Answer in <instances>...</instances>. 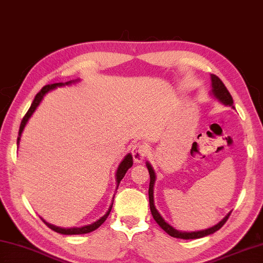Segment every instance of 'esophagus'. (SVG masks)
<instances>
[{"label": "esophagus", "instance_id": "esophagus-1", "mask_svg": "<svg viewBox=\"0 0 263 263\" xmlns=\"http://www.w3.org/2000/svg\"><path fill=\"white\" fill-rule=\"evenodd\" d=\"M147 154V148L145 145H141V144H136L135 146L132 147V157H133V160L137 164H139L144 160L145 156Z\"/></svg>", "mask_w": 263, "mask_h": 263}]
</instances>
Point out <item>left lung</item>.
Masks as SVG:
<instances>
[{
  "label": "left lung",
  "mask_w": 263,
  "mask_h": 263,
  "mask_svg": "<svg viewBox=\"0 0 263 263\" xmlns=\"http://www.w3.org/2000/svg\"><path fill=\"white\" fill-rule=\"evenodd\" d=\"M211 81H212L211 95L213 96L215 99H218L220 103H222L223 105L234 107V105H233L232 96H231V93L228 92V90L226 89V86H224V84L221 82V79H220L218 76H215V74L212 73L211 74ZM146 166H147V170H148V173H149V187H148L149 210H151L152 216H153V219L156 220V222L159 224V226L162 229H164V231L167 233L168 235L173 236V237H178V239H185V240L200 239V237L211 235V234H213V233H215L216 231H219V229L223 226L224 222L227 221L229 215H231V212H229V213L226 216H224L221 221H219L218 223L214 224V226L210 227V228L201 229V231L182 232V231H178V229L171 226L170 223H167L164 219H162V216L160 215L159 212L157 211L156 206H154V195H153V193H154V182H156V172H154L152 165L149 164L148 161H146Z\"/></svg>",
  "instance_id": "8db88e82"
}]
</instances>
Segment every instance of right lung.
Here are the masks:
<instances>
[{
	"label": "right lung",
	"mask_w": 263,
	"mask_h": 263,
	"mask_svg": "<svg viewBox=\"0 0 263 263\" xmlns=\"http://www.w3.org/2000/svg\"><path fill=\"white\" fill-rule=\"evenodd\" d=\"M81 79H74V81H69V82H65V83H53V84H50V85H47L44 86L43 89H42L39 93H37L35 96V99L34 102H32L30 109L28 110L27 115L23 117L22 122H21V125H20V131H18V137H17V146L20 145V140H21V137H22V133L24 131V127H26V125L28 124L29 119L31 118V116L34 115V112L36 111L37 107H39V105L41 104V102L43 101L44 96L47 95L48 92H50V91L55 90L57 89V87H62V86H66V85H72V84H76V83H78ZM133 165V159H132V154L131 153H127L126 156L124 157V159L120 161V164L118 165V168H117L116 171V182H117V186H116V191L118 190V186L120 184V181H122V179L124 178L125 173L127 172V170L132 167ZM115 199V195L114 198ZM112 205H114V200H112V203L109 207V210H107V212L105 214H104L103 216H101L98 220H96V221L91 222L89 224H84V226H81V227H69V228H64V227H58V226H55V224L52 223H49L45 221L44 219L43 222L47 224V226L49 228H51L52 231H55L57 233H60V234H64V235H77V234H86V233H90L95 231V229H97L101 224L105 221L107 216H109L110 212H111V208H112Z\"/></svg>",
	"instance_id": "1"
}]
</instances>
